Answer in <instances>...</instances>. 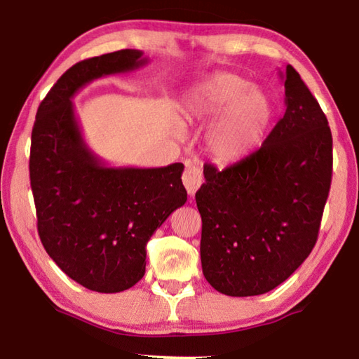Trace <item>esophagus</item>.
I'll use <instances>...</instances> for the list:
<instances>
[{
  "instance_id": "esophagus-1",
  "label": "esophagus",
  "mask_w": 359,
  "mask_h": 359,
  "mask_svg": "<svg viewBox=\"0 0 359 359\" xmlns=\"http://www.w3.org/2000/svg\"><path fill=\"white\" fill-rule=\"evenodd\" d=\"M184 185L190 196H194V193L198 191V188L203 184V171L194 165H187L185 172L182 175Z\"/></svg>"
}]
</instances>
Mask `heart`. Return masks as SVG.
Segmentation results:
<instances>
[{"label":"heart","mask_w":359,"mask_h":359,"mask_svg":"<svg viewBox=\"0 0 359 359\" xmlns=\"http://www.w3.org/2000/svg\"><path fill=\"white\" fill-rule=\"evenodd\" d=\"M185 114L196 120L217 117L205 133V149L215 161L228 165L244 160L259 144L272 106L244 77L218 72L187 96Z\"/></svg>","instance_id":"obj_1"}]
</instances>
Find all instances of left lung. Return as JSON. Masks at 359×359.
I'll list each match as a JSON object with an SVG mask.
<instances>
[{
    "label": "left lung",
    "instance_id": "8db88e82",
    "mask_svg": "<svg viewBox=\"0 0 359 359\" xmlns=\"http://www.w3.org/2000/svg\"><path fill=\"white\" fill-rule=\"evenodd\" d=\"M285 111L261 149L223 171L204 166L196 191L201 264L228 296L274 290L311 255L330 194L332 136L293 66L280 72Z\"/></svg>",
    "mask_w": 359,
    "mask_h": 359
}]
</instances>
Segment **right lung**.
Listing matches in <instances>:
<instances>
[{"label": "right lung", "instance_id": "add662e5", "mask_svg": "<svg viewBox=\"0 0 359 359\" xmlns=\"http://www.w3.org/2000/svg\"><path fill=\"white\" fill-rule=\"evenodd\" d=\"M141 50L79 62L38 107L32 133L29 180L42 245L72 280L98 293H120L145 274V245L187 201L184 165L112 168L83 141L72 106L95 79L147 65Z\"/></svg>", "mask_w": 359, "mask_h": 359}]
</instances>
